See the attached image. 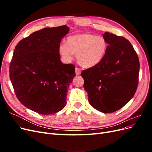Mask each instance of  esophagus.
I'll return each mask as SVG.
<instances>
[{
  "mask_svg": "<svg viewBox=\"0 0 152 152\" xmlns=\"http://www.w3.org/2000/svg\"><path fill=\"white\" fill-rule=\"evenodd\" d=\"M81 71H82L81 69L77 68V67L75 68V73H76L77 75H79L81 73Z\"/></svg>",
  "mask_w": 152,
  "mask_h": 152,
  "instance_id": "1",
  "label": "esophagus"
}]
</instances>
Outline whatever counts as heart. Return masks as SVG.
Segmentation results:
<instances>
[{
  "label": "heart",
  "mask_w": 152,
  "mask_h": 152,
  "mask_svg": "<svg viewBox=\"0 0 152 152\" xmlns=\"http://www.w3.org/2000/svg\"><path fill=\"white\" fill-rule=\"evenodd\" d=\"M108 44L100 36L83 34L68 37L66 44L60 45L59 53L67 61L76 54L77 61L84 68H92L102 61L107 51Z\"/></svg>",
  "instance_id": "1"
}]
</instances>
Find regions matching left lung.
Here are the masks:
<instances>
[{
	"mask_svg": "<svg viewBox=\"0 0 152 152\" xmlns=\"http://www.w3.org/2000/svg\"><path fill=\"white\" fill-rule=\"evenodd\" d=\"M107 51L98 65L82 72L90 104L103 113L122 108L134 96L138 84L140 61L129 41L105 32Z\"/></svg>",
	"mask_w": 152,
	"mask_h": 152,
	"instance_id": "left-lung-1",
	"label": "left lung"
}]
</instances>
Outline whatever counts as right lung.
Segmentation results:
<instances>
[{
	"mask_svg": "<svg viewBox=\"0 0 152 152\" xmlns=\"http://www.w3.org/2000/svg\"><path fill=\"white\" fill-rule=\"evenodd\" d=\"M68 32L66 25L44 28L15 47L10 65L14 91L22 104L39 114L57 113L66 106L75 66L61 61L59 48Z\"/></svg>",
	"mask_w": 152,
	"mask_h": 152,
	"instance_id": "obj_1",
	"label": "right lung"
}]
</instances>
